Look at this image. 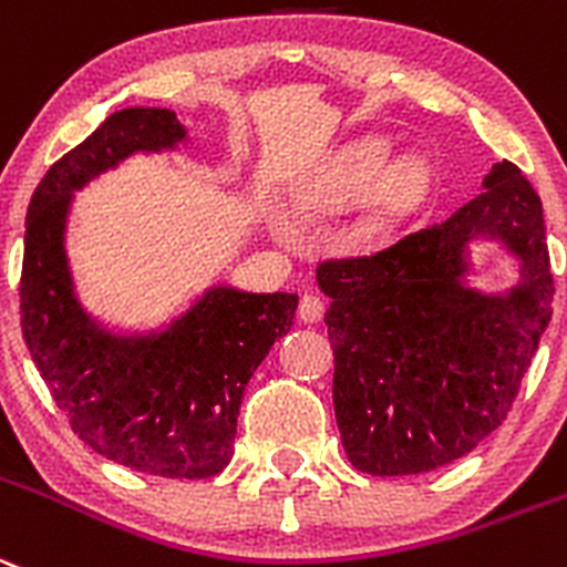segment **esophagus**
I'll list each match as a JSON object with an SVG mask.
<instances>
[{
  "instance_id": "esophagus-1",
  "label": "esophagus",
  "mask_w": 567,
  "mask_h": 567,
  "mask_svg": "<svg viewBox=\"0 0 567 567\" xmlns=\"http://www.w3.org/2000/svg\"><path fill=\"white\" fill-rule=\"evenodd\" d=\"M321 316H324V301H321L316 293L301 296V299H299V319L305 321V324H316V321H321Z\"/></svg>"
}]
</instances>
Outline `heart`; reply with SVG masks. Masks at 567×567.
Segmentation results:
<instances>
[{
	"instance_id": "obj_1",
	"label": "heart",
	"mask_w": 567,
	"mask_h": 567,
	"mask_svg": "<svg viewBox=\"0 0 567 567\" xmlns=\"http://www.w3.org/2000/svg\"><path fill=\"white\" fill-rule=\"evenodd\" d=\"M385 158H389V145L383 140L343 147L321 182V204L349 206L369 195V229L383 231L396 220H403L425 195L427 167L422 158L403 156L383 171ZM274 226L282 237L293 235V226L285 224L282 218L274 220Z\"/></svg>"
}]
</instances>
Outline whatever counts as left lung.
<instances>
[{"label": "left lung", "instance_id": "obj_1", "mask_svg": "<svg viewBox=\"0 0 567 567\" xmlns=\"http://www.w3.org/2000/svg\"><path fill=\"white\" fill-rule=\"evenodd\" d=\"M478 236L522 262L509 295L463 282ZM316 279L332 299L338 431L352 467L369 475L431 473L478 447L509 414L551 321L543 204L506 158L447 220L369 257L324 259Z\"/></svg>", "mask_w": 567, "mask_h": 567}]
</instances>
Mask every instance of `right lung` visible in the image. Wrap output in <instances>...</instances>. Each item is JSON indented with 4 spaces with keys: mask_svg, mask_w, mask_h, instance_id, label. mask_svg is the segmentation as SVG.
<instances>
[{
    "mask_svg": "<svg viewBox=\"0 0 567 567\" xmlns=\"http://www.w3.org/2000/svg\"><path fill=\"white\" fill-rule=\"evenodd\" d=\"M184 140L176 111L123 109L58 158L28 206L19 299L24 343L72 431L123 467L195 481L231 462L248 380L290 330L299 296L218 285L164 330L114 336L81 308L63 248L75 189Z\"/></svg>",
    "mask_w": 567,
    "mask_h": 567,
    "instance_id": "1",
    "label": "right lung"
}]
</instances>
